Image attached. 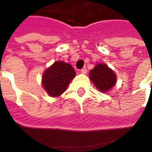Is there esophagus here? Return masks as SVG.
<instances>
[{"instance_id": "1", "label": "esophagus", "mask_w": 152, "mask_h": 152, "mask_svg": "<svg viewBox=\"0 0 152 152\" xmlns=\"http://www.w3.org/2000/svg\"><path fill=\"white\" fill-rule=\"evenodd\" d=\"M80 73H84V74H85V73H87V69L86 68H82L81 70H80Z\"/></svg>"}]
</instances>
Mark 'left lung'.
Here are the masks:
<instances>
[{"instance_id":"8db88e82","label":"left lung","mask_w":152,"mask_h":152,"mask_svg":"<svg viewBox=\"0 0 152 152\" xmlns=\"http://www.w3.org/2000/svg\"><path fill=\"white\" fill-rule=\"evenodd\" d=\"M90 78L95 86L102 92H107L117 82L113 71L104 63H98L90 72Z\"/></svg>"}]
</instances>
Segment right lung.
Listing matches in <instances>:
<instances>
[{
	"instance_id": "add662e5",
	"label": "right lung",
	"mask_w": 152,
	"mask_h": 152,
	"mask_svg": "<svg viewBox=\"0 0 152 152\" xmlns=\"http://www.w3.org/2000/svg\"><path fill=\"white\" fill-rule=\"evenodd\" d=\"M75 75L76 73L70 64L56 61L43 73L42 86L49 96L57 97L67 90Z\"/></svg>"
}]
</instances>
